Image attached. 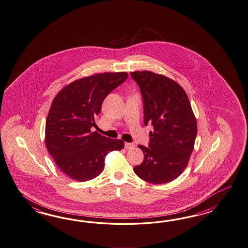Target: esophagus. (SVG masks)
<instances>
[{
	"instance_id": "esophagus-1",
	"label": "esophagus",
	"mask_w": 248,
	"mask_h": 248,
	"mask_svg": "<svg viewBox=\"0 0 248 248\" xmlns=\"http://www.w3.org/2000/svg\"><path fill=\"white\" fill-rule=\"evenodd\" d=\"M135 147V144L133 143H125V148L126 149H132Z\"/></svg>"
}]
</instances>
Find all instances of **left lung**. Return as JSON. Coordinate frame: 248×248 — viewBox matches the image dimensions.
I'll return each mask as SVG.
<instances>
[{"mask_svg": "<svg viewBox=\"0 0 248 248\" xmlns=\"http://www.w3.org/2000/svg\"><path fill=\"white\" fill-rule=\"evenodd\" d=\"M144 102V124H151L148 147L135 173L147 183L166 184L183 172L197 136V122L184 90L175 81L149 71L130 73Z\"/></svg>", "mask_w": 248, "mask_h": 248, "instance_id": "obj_1", "label": "left lung"}]
</instances>
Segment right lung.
<instances>
[{
  "mask_svg": "<svg viewBox=\"0 0 248 248\" xmlns=\"http://www.w3.org/2000/svg\"><path fill=\"white\" fill-rule=\"evenodd\" d=\"M126 72L83 77L66 85L54 98L46 121L45 143L58 168L67 176L86 182L104 169L108 153L124 142L92 132L108 93L124 83Z\"/></svg>",
  "mask_w": 248,
  "mask_h": 248,
  "instance_id": "right-lung-1",
  "label": "right lung"
}]
</instances>
